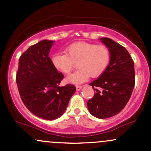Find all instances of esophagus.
I'll list each match as a JSON object with an SVG mask.
<instances>
[{
  "instance_id": "34e87169",
  "label": "esophagus",
  "mask_w": 151,
  "mask_h": 151,
  "mask_svg": "<svg viewBox=\"0 0 151 151\" xmlns=\"http://www.w3.org/2000/svg\"><path fill=\"white\" fill-rule=\"evenodd\" d=\"M81 88H82V86H76V89H77V91H79V90L81 89Z\"/></svg>"
}]
</instances>
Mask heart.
Wrapping results in <instances>:
<instances>
[{
	"mask_svg": "<svg viewBox=\"0 0 151 151\" xmlns=\"http://www.w3.org/2000/svg\"><path fill=\"white\" fill-rule=\"evenodd\" d=\"M66 53H58L52 57V63L62 73L68 74L76 67L79 70L67 77L69 82L80 84L89 79L101 76L108 67L111 54L104 45L77 42L66 48Z\"/></svg>",
	"mask_w": 151,
	"mask_h": 151,
	"instance_id": "1",
	"label": "heart"
}]
</instances>
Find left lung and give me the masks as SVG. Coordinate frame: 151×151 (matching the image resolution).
I'll return each instance as SVG.
<instances>
[{
	"label": "left lung",
	"mask_w": 151,
	"mask_h": 151,
	"mask_svg": "<svg viewBox=\"0 0 151 151\" xmlns=\"http://www.w3.org/2000/svg\"><path fill=\"white\" fill-rule=\"evenodd\" d=\"M111 54L105 72L89 85L96 91L87 102L89 112L98 119H107L122 110L135 85L134 62L127 50L108 37L100 38Z\"/></svg>",
	"instance_id": "obj_1"
}]
</instances>
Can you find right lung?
Listing matches in <instances>:
<instances>
[{
  "label": "right lung",
  "instance_id": "1",
  "mask_svg": "<svg viewBox=\"0 0 151 151\" xmlns=\"http://www.w3.org/2000/svg\"><path fill=\"white\" fill-rule=\"evenodd\" d=\"M53 42L45 40L30 46L20 56L16 74L23 104L34 115L46 120L61 116L76 91L72 84L59 86L64 75L49 57Z\"/></svg>",
  "mask_w": 151,
  "mask_h": 151
}]
</instances>
